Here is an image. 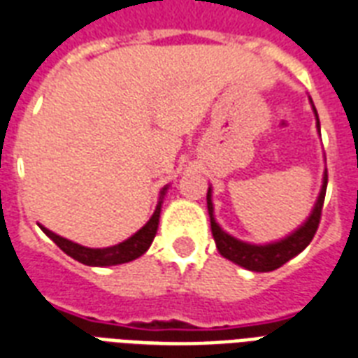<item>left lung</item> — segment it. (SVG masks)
<instances>
[{
	"label": "left lung",
	"mask_w": 358,
	"mask_h": 358,
	"mask_svg": "<svg viewBox=\"0 0 358 358\" xmlns=\"http://www.w3.org/2000/svg\"><path fill=\"white\" fill-rule=\"evenodd\" d=\"M315 110V108H313ZM317 116V113H315ZM317 127H319V118H317ZM327 182L329 176L324 173L323 178V187L319 193L317 203L313 208L310 220H308L299 231H294L291 236H287L282 242L268 245H253L240 242V240L233 238L231 234L222 231V227L215 223L214 214H212V199H210V189L206 193V201H208V214H210V227H212V236L215 240V248L217 252L222 253L223 257L233 261V263L240 264L248 270L253 272H270V270L280 268L282 264H285L289 259H293L294 255H299L304 248H306L312 238L317 233L319 222H321V214H323V203H324V193H327Z\"/></svg>",
	"instance_id": "1"
}]
</instances>
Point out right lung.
<instances>
[{
    "label": "right lung",
    "instance_id": "add662e5",
    "mask_svg": "<svg viewBox=\"0 0 358 358\" xmlns=\"http://www.w3.org/2000/svg\"><path fill=\"white\" fill-rule=\"evenodd\" d=\"M165 193V191H163ZM159 212H161V203L157 204L154 215L150 217V222L144 225L138 233H135L131 238L118 245H110V248H103V250H92V248H84L75 242H71L67 238H62L58 234H54L48 229H43V233L50 240H54V244L58 245L62 252H65L69 257L82 264H88V266H113V264H122L129 263L133 259L141 257L150 244L154 242V236L157 233V225H159Z\"/></svg>",
    "mask_w": 358,
    "mask_h": 358
}]
</instances>
